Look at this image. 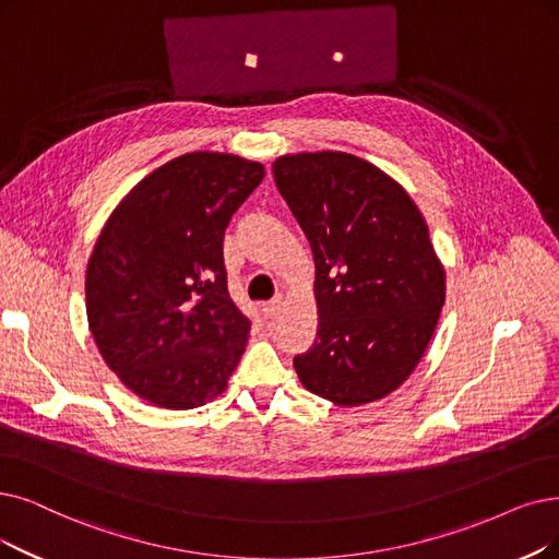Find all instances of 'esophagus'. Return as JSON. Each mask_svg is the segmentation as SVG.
<instances>
[{
    "instance_id": "obj_1",
    "label": "esophagus",
    "mask_w": 559,
    "mask_h": 559,
    "mask_svg": "<svg viewBox=\"0 0 559 559\" xmlns=\"http://www.w3.org/2000/svg\"><path fill=\"white\" fill-rule=\"evenodd\" d=\"M280 307H282V296H275L273 300H267V302L263 305V309H261V311H263V317H265V319H271Z\"/></svg>"
}]
</instances>
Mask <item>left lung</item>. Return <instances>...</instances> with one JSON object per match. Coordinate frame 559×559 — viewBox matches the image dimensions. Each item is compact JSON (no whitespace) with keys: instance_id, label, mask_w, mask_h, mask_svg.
<instances>
[{"instance_id":"left-lung-1","label":"left lung","mask_w":559,"mask_h":559,"mask_svg":"<svg viewBox=\"0 0 559 559\" xmlns=\"http://www.w3.org/2000/svg\"><path fill=\"white\" fill-rule=\"evenodd\" d=\"M280 194L317 265L319 330L294 357L300 383L337 406L394 392L427 350L444 305V271L408 192L342 151L282 155Z\"/></svg>"}]
</instances>
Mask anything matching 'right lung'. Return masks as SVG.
Returning <instances> with one entry per match:
<instances>
[{
    "instance_id": "1",
    "label": "right lung",
    "mask_w": 559,
    "mask_h": 559,
    "mask_svg": "<svg viewBox=\"0 0 559 559\" xmlns=\"http://www.w3.org/2000/svg\"><path fill=\"white\" fill-rule=\"evenodd\" d=\"M261 163L197 151L151 171L109 215L86 265V319L107 367L153 406L227 390L250 319L227 288L222 240Z\"/></svg>"
}]
</instances>
